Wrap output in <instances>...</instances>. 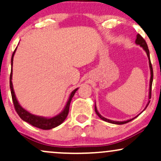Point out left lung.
Here are the masks:
<instances>
[{"instance_id": "1", "label": "left lung", "mask_w": 161, "mask_h": 161, "mask_svg": "<svg viewBox=\"0 0 161 161\" xmlns=\"http://www.w3.org/2000/svg\"><path fill=\"white\" fill-rule=\"evenodd\" d=\"M136 45H139L140 47H142V48L144 49V51H145L146 53H147V56L148 57V63H149V67H150V71H151V79H150V85H149V95H148V102H147V105H146L145 110L147 108V106H148L149 103H150V101L149 100L151 99V86H152V82H153V68H152V65H151V60H150V53H149V50H148V47H147V43H146V42L145 41L142 37L140 36L139 34H138L137 36H136ZM95 113L97 114V115L99 116L100 118H101L102 120H104L105 122H108V123H113V124H117V125H122V124H125V123H129V122L132 121V119H134L135 118H136L137 116L139 115H137L136 116H135L134 118H132V119H128V120H125V121H114V120H111V119H107V118L104 117V116H102L101 115V114H99V112L97 111V107H96V104H95Z\"/></svg>"}]
</instances>
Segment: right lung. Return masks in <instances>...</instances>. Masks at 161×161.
<instances>
[{
  "label": "right lung",
  "instance_id": "obj_1",
  "mask_svg": "<svg viewBox=\"0 0 161 161\" xmlns=\"http://www.w3.org/2000/svg\"><path fill=\"white\" fill-rule=\"evenodd\" d=\"M17 48V47H16ZM13 53L12 57H11V66H12V69L10 72V92H11V95H12V99L13 102H14V108L16 113L18 114V115L19 116V117L21 118L23 120H24L26 123H29L33 126L37 127V128H39L42 129H45V130H47V129H51L53 128L60 125L61 123L66 119V116H67L68 114H69V104L71 102V100L73 98V97L74 96L75 92L79 89V88H75V90H73V92L70 94L69 99H68L66 104L64 107V110L59 114H57V116H53V117H45V116H37L34 115V114H31L29 111H27L25 109H24L21 105L19 104V103L18 102L17 99L15 95V92H14V87H13V83H12V75H13V61H14V57L15 54L16 50Z\"/></svg>",
  "mask_w": 161,
  "mask_h": 161
}]
</instances>
